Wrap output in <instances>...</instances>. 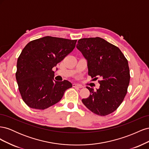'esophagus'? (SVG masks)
Returning <instances> with one entry per match:
<instances>
[{"label":"esophagus","mask_w":149,"mask_h":149,"mask_svg":"<svg viewBox=\"0 0 149 149\" xmlns=\"http://www.w3.org/2000/svg\"><path fill=\"white\" fill-rule=\"evenodd\" d=\"M73 86L74 88H83V86L81 85L78 84H76V83H73Z\"/></svg>","instance_id":"obj_1"}]
</instances>
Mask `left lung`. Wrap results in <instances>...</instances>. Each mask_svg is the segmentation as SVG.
<instances>
[{"mask_svg": "<svg viewBox=\"0 0 149 149\" xmlns=\"http://www.w3.org/2000/svg\"><path fill=\"white\" fill-rule=\"evenodd\" d=\"M76 47L88 61V74L99 80V89L86 86L90 92L82 102L88 109L104 116L115 111L127 94L130 81L128 61L120 49L104 39H79Z\"/></svg>", "mask_w": 149, "mask_h": 149, "instance_id": "obj_1", "label": "left lung"}]
</instances>
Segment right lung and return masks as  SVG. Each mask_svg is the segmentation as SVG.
<instances>
[{"instance_id": "obj_1", "label": "right lung", "mask_w": 149, "mask_h": 149, "mask_svg": "<svg viewBox=\"0 0 149 149\" xmlns=\"http://www.w3.org/2000/svg\"><path fill=\"white\" fill-rule=\"evenodd\" d=\"M77 40L47 36L30 42L18 58L15 77L22 100L43 110L59 102L72 84L53 80V68L73 50Z\"/></svg>"}]
</instances>
